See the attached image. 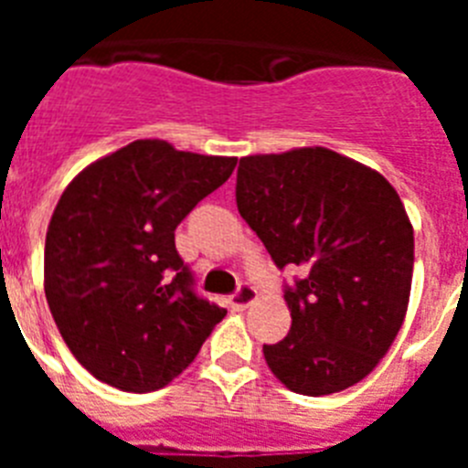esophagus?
Masks as SVG:
<instances>
[{"mask_svg": "<svg viewBox=\"0 0 468 468\" xmlns=\"http://www.w3.org/2000/svg\"><path fill=\"white\" fill-rule=\"evenodd\" d=\"M255 300H258V291H255V285L241 283L237 288V292L231 295V307H234V309H246V307H250V304H253Z\"/></svg>", "mask_w": 468, "mask_h": 468, "instance_id": "34e87169", "label": "esophagus"}]
</instances>
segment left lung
I'll return each mask as SVG.
<instances>
[{"mask_svg": "<svg viewBox=\"0 0 468 468\" xmlns=\"http://www.w3.org/2000/svg\"><path fill=\"white\" fill-rule=\"evenodd\" d=\"M237 206L279 270L291 333L264 361L302 396L361 382L399 335L408 309L415 237L399 194L373 168L325 147L243 156Z\"/></svg>", "mask_w": 468, "mask_h": 468, "instance_id": "1", "label": "left lung"}]
</instances>
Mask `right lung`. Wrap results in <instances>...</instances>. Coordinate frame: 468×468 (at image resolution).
Returning a JSON list of instances; mask_svg holds the SVG:
<instances>
[{"mask_svg": "<svg viewBox=\"0 0 468 468\" xmlns=\"http://www.w3.org/2000/svg\"><path fill=\"white\" fill-rule=\"evenodd\" d=\"M234 166V156L135 140L68 185L47 231L44 291L65 345L93 378L156 391L225 318L197 292L176 229Z\"/></svg>", "mask_w": 468, "mask_h": 468, "instance_id": "add662e5", "label": "right lung"}]
</instances>
